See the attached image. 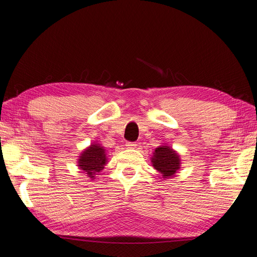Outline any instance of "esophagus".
Here are the masks:
<instances>
[{
  "mask_svg": "<svg viewBox=\"0 0 257 257\" xmlns=\"http://www.w3.org/2000/svg\"><path fill=\"white\" fill-rule=\"evenodd\" d=\"M125 146H127L128 148H136L138 145L136 143H127V145H125Z\"/></svg>",
  "mask_w": 257,
  "mask_h": 257,
  "instance_id": "obj_1",
  "label": "esophagus"
}]
</instances>
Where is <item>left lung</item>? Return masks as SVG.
I'll return each mask as SVG.
<instances>
[{
	"instance_id": "8db88e82",
	"label": "left lung",
	"mask_w": 257,
	"mask_h": 257,
	"mask_svg": "<svg viewBox=\"0 0 257 257\" xmlns=\"http://www.w3.org/2000/svg\"><path fill=\"white\" fill-rule=\"evenodd\" d=\"M150 159L154 168L160 174V178L163 180L174 177L182 166L178 153L166 144L156 148Z\"/></svg>"
}]
</instances>
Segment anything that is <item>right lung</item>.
<instances>
[{"label": "right lung", "mask_w": 257, "mask_h": 257, "mask_svg": "<svg viewBox=\"0 0 257 257\" xmlns=\"http://www.w3.org/2000/svg\"><path fill=\"white\" fill-rule=\"evenodd\" d=\"M107 163L105 149L99 143H92L89 147L83 149L78 158L79 169H81V173L87 175L91 180L95 179Z\"/></svg>", "instance_id": "right-lung-1"}]
</instances>
